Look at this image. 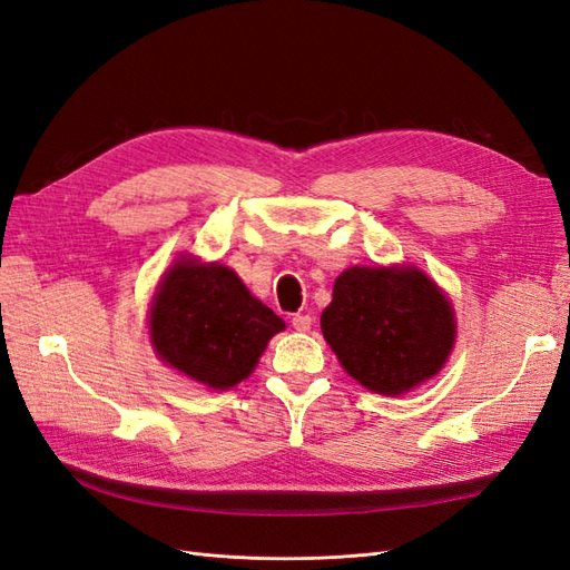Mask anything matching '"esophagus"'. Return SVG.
Returning a JSON list of instances; mask_svg holds the SVG:
<instances>
[{
  "label": "esophagus",
  "instance_id": "esophagus-1",
  "mask_svg": "<svg viewBox=\"0 0 570 570\" xmlns=\"http://www.w3.org/2000/svg\"><path fill=\"white\" fill-rule=\"evenodd\" d=\"M292 327H295V331H299V333H306V331H312V323H314V318L308 316V314H295L292 316Z\"/></svg>",
  "mask_w": 570,
  "mask_h": 570
}]
</instances>
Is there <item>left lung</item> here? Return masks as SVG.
<instances>
[{
  "mask_svg": "<svg viewBox=\"0 0 570 570\" xmlns=\"http://www.w3.org/2000/svg\"><path fill=\"white\" fill-rule=\"evenodd\" d=\"M321 331L344 371L381 394L433 377L456 337L450 302L419 268H347Z\"/></svg>",
  "mask_w": 570,
  "mask_h": 570,
  "instance_id": "obj_1",
  "label": "left lung"
}]
</instances>
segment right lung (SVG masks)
I'll return each instance as SVG.
<instances>
[{
  "label": "right lung",
  "instance_id": "obj_1",
  "mask_svg": "<svg viewBox=\"0 0 570 570\" xmlns=\"http://www.w3.org/2000/svg\"><path fill=\"white\" fill-rule=\"evenodd\" d=\"M285 327L228 266L178 262L154 297L149 333L164 361L214 390L252 373L268 340Z\"/></svg>",
  "mask_w": 570,
  "mask_h": 570
}]
</instances>
